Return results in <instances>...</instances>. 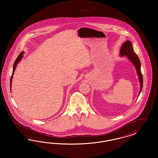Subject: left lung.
I'll return each instance as SVG.
<instances>
[{"mask_svg":"<svg viewBox=\"0 0 158 158\" xmlns=\"http://www.w3.org/2000/svg\"><path fill=\"white\" fill-rule=\"evenodd\" d=\"M121 56H126L128 60H130L135 66V69L137 70V74L139 77V81H140V89L139 94V96L143 88V76L141 72V63L140 59H139L136 53L135 52L132 43L130 41L127 40V41L124 42L122 47H121L120 52Z\"/></svg>","mask_w":158,"mask_h":158,"instance_id":"obj_1","label":"left lung"}]
</instances>
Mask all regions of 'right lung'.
<instances>
[{
    "instance_id": "add662e5",
    "label": "right lung",
    "mask_w": 158,
    "mask_h": 158,
    "mask_svg": "<svg viewBox=\"0 0 158 158\" xmlns=\"http://www.w3.org/2000/svg\"><path fill=\"white\" fill-rule=\"evenodd\" d=\"M24 53L23 52H21L19 54L18 57H17V59L15 60V62H14V68H13V72H12V74L11 76V77H10V88L11 89V85H12V78H13V75L14 74V72H15V70L16 68V66L18 64V63L21 61V60L22 59V58L23 57V54ZM11 92V90H10Z\"/></svg>"
}]
</instances>
